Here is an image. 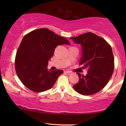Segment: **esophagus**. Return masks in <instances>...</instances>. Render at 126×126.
I'll return each mask as SVG.
<instances>
[{"label":"esophagus","instance_id":"34e87169","mask_svg":"<svg viewBox=\"0 0 126 126\" xmlns=\"http://www.w3.org/2000/svg\"><path fill=\"white\" fill-rule=\"evenodd\" d=\"M64 73H66V74H67V75H70V74H72V72H70V71H65Z\"/></svg>","mask_w":126,"mask_h":126}]
</instances>
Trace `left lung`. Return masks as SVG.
<instances>
[{
    "label": "left lung",
    "mask_w": 126,
    "mask_h": 126,
    "mask_svg": "<svg viewBox=\"0 0 126 126\" xmlns=\"http://www.w3.org/2000/svg\"><path fill=\"white\" fill-rule=\"evenodd\" d=\"M70 38L81 45L82 56L79 64L82 69L88 70L86 76L77 73L79 80L73 88L81 95L95 94L106 86L113 73L114 57L111 46L92 32Z\"/></svg>",
    "instance_id": "obj_1"
}]
</instances>
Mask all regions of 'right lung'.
Instances as JSON below:
<instances>
[{
  "mask_svg": "<svg viewBox=\"0 0 126 126\" xmlns=\"http://www.w3.org/2000/svg\"><path fill=\"white\" fill-rule=\"evenodd\" d=\"M62 44L70 43L47 28L33 30L24 36L15 60L17 76L24 86L36 92L53 87L63 70H48L47 66L55 48Z\"/></svg>",
  "mask_w": 126,
  "mask_h": 126,
  "instance_id": "obj_1",
  "label": "right lung"
}]
</instances>
